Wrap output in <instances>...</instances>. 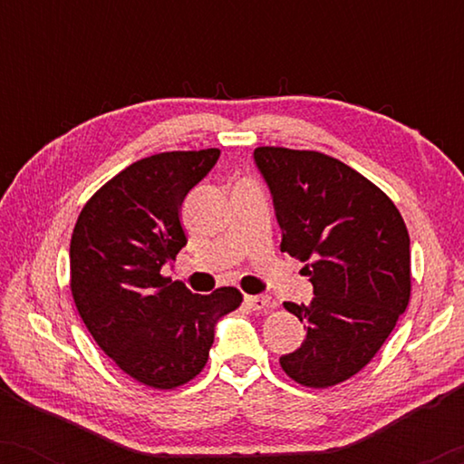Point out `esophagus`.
Returning <instances> with one entry per match:
<instances>
[{"instance_id": "obj_1", "label": "esophagus", "mask_w": 464, "mask_h": 464, "mask_svg": "<svg viewBox=\"0 0 464 464\" xmlns=\"http://www.w3.org/2000/svg\"><path fill=\"white\" fill-rule=\"evenodd\" d=\"M245 302H246V306L253 308V310H268V308H272L270 297L264 295V294H259V295H246Z\"/></svg>"}]
</instances>
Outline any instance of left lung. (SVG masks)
I'll use <instances>...</instances> for the list:
<instances>
[{
	"label": "left lung",
	"instance_id": "1",
	"mask_svg": "<svg viewBox=\"0 0 464 464\" xmlns=\"http://www.w3.org/2000/svg\"><path fill=\"white\" fill-rule=\"evenodd\" d=\"M272 194L281 251L306 262L310 304L285 302L306 340L283 354L297 384L327 389L373 359L410 302V234L382 189L321 151L257 148Z\"/></svg>",
	"mask_w": 464,
	"mask_h": 464
}]
</instances>
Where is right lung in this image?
Segmentation results:
<instances>
[{
	"label": "right lung",
	"mask_w": 464,
	"mask_h": 464,
	"mask_svg": "<svg viewBox=\"0 0 464 464\" xmlns=\"http://www.w3.org/2000/svg\"><path fill=\"white\" fill-rule=\"evenodd\" d=\"M218 158L211 148L132 162L75 221L69 246L75 308L101 351L151 389H177L198 376L215 325L243 302L234 287L198 295L160 275L188 243L181 202Z\"/></svg>",
	"instance_id": "obj_1"
}]
</instances>
